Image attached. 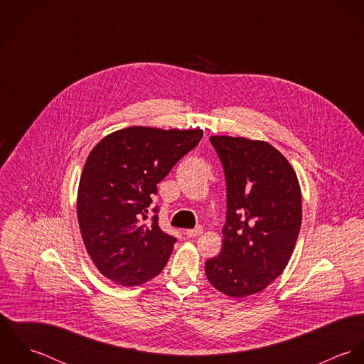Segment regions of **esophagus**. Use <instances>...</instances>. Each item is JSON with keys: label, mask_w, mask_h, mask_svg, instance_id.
Masks as SVG:
<instances>
[{"label": "esophagus", "mask_w": 364, "mask_h": 364, "mask_svg": "<svg viewBox=\"0 0 364 364\" xmlns=\"http://www.w3.org/2000/svg\"><path fill=\"white\" fill-rule=\"evenodd\" d=\"M203 232V227H196V228H192V230H186V235L188 237H198V235H200Z\"/></svg>", "instance_id": "esophagus-1"}]
</instances>
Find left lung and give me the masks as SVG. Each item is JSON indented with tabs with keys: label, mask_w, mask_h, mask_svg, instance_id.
Masks as SVG:
<instances>
[{
	"label": "left lung",
	"mask_w": 364,
	"mask_h": 364,
	"mask_svg": "<svg viewBox=\"0 0 364 364\" xmlns=\"http://www.w3.org/2000/svg\"><path fill=\"white\" fill-rule=\"evenodd\" d=\"M227 185L221 252L206 260L208 282L244 299L287 266L301 227V191L290 162L266 141L211 136Z\"/></svg>",
	"instance_id": "obj_1"
}]
</instances>
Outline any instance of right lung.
<instances>
[{
	"label": "right lung",
	"mask_w": 364,
	"mask_h": 364,
	"mask_svg": "<svg viewBox=\"0 0 364 364\" xmlns=\"http://www.w3.org/2000/svg\"><path fill=\"white\" fill-rule=\"evenodd\" d=\"M203 130H162L134 126L102 139L81 173L77 214L85 248L105 277L139 286L156 277L176 238L149 218L159 183L193 150Z\"/></svg>",
	"instance_id": "1"
}]
</instances>
